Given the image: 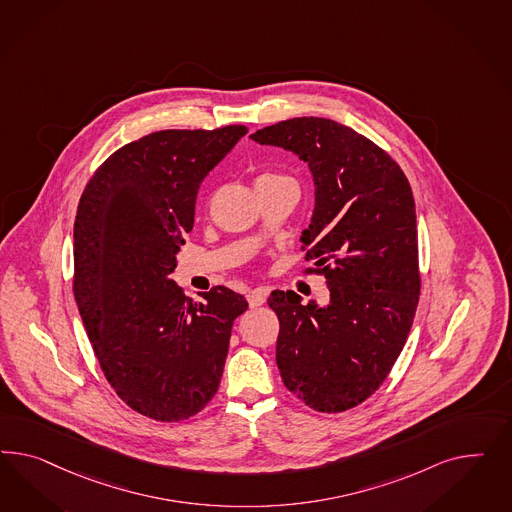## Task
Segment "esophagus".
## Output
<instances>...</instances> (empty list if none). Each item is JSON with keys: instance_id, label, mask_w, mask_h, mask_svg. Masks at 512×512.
<instances>
[{"instance_id": "esophagus-1", "label": "esophagus", "mask_w": 512, "mask_h": 512, "mask_svg": "<svg viewBox=\"0 0 512 512\" xmlns=\"http://www.w3.org/2000/svg\"><path fill=\"white\" fill-rule=\"evenodd\" d=\"M266 296H268V289L259 287L255 291H251L248 295L249 308H259L266 302Z\"/></svg>"}]
</instances>
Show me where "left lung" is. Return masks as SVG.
<instances>
[{
    "label": "left lung",
    "instance_id": "8db88e82",
    "mask_svg": "<svg viewBox=\"0 0 512 512\" xmlns=\"http://www.w3.org/2000/svg\"><path fill=\"white\" fill-rule=\"evenodd\" d=\"M308 163L315 184L310 227L300 236L310 274L330 300L302 304L272 291L285 387L315 411L340 413L370 398L402 353L420 295L413 191L400 165L355 129L293 118L249 135Z\"/></svg>",
    "mask_w": 512,
    "mask_h": 512
}]
</instances>
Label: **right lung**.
<instances>
[{"mask_svg": "<svg viewBox=\"0 0 512 512\" xmlns=\"http://www.w3.org/2000/svg\"><path fill=\"white\" fill-rule=\"evenodd\" d=\"M248 133L165 129L129 142L95 171L78 202L73 293L110 387L161 422L214 398L246 298L217 285L193 302L171 279L206 174Z\"/></svg>", "mask_w": 512, "mask_h": 512, "instance_id": "obj_1", "label": "right lung"}]
</instances>
